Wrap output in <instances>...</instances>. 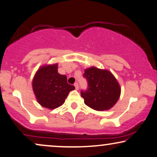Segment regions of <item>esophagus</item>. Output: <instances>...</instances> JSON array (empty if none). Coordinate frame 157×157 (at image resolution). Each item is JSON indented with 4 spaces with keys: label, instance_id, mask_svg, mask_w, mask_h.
Here are the masks:
<instances>
[{
    "label": "esophagus",
    "instance_id": "1",
    "mask_svg": "<svg viewBox=\"0 0 157 157\" xmlns=\"http://www.w3.org/2000/svg\"><path fill=\"white\" fill-rule=\"evenodd\" d=\"M74 86H75V87H76V89H78V88H79V86H78V83H77V82H76L74 83Z\"/></svg>",
    "mask_w": 157,
    "mask_h": 157
}]
</instances>
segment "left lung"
I'll use <instances>...</instances> for the list:
<instances>
[{
	"label": "left lung",
	"mask_w": 157,
	"mask_h": 157,
	"mask_svg": "<svg viewBox=\"0 0 157 157\" xmlns=\"http://www.w3.org/2000/svg\"><path fill=\"white\" fill-rule=\"evenodd\" d=\"M88 83L86 90H81L84 103L95 110H107L113 107L121 95V88L115 77L107 70L91 67L83 75Z\"/></svg>",
	"instance_id": "1"
}]
</instances>
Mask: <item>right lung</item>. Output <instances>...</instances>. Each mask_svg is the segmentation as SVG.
<instances>
[{
	"label": "right lung",
	"mask_w": 157,
	"mask_h": 157,
	"mask_svg": "<svg viewBox=\"0 0 157 157\" xmlns=\"http://www.w3.org/2000/svg\"><path fill=\"white\" fill-rule=\"evenodd\" d=\"M38 102L48 109L58 108L65 102L68 93L75 86L67 82L66 75L58 72V64L40 68L32 82Z\"/></svg>",
	"instance_id": "obj_1"
}]
</instances>
